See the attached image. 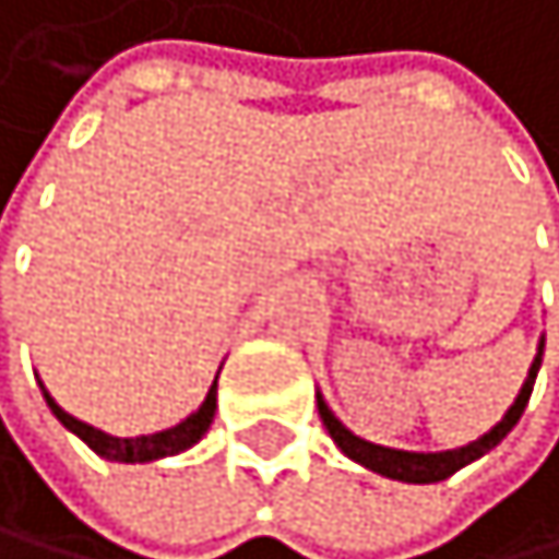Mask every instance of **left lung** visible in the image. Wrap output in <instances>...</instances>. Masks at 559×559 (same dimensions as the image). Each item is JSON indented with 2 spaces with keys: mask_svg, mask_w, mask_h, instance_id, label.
<instances>
[{
  "mask_svg": "<svg viewBox=\"0 0 559 559\" xmlns=\"http://www.w3.org/2000/svg\"><path fill=\"white\" fill-rule=\"evenodd\" d=\"M543 364V340H539V350H536V360L530 367V378L526 384H522V392L515 395V402L509 405V412L501 416L498 426H491L481 440H474L461 450H440V453H412V450H392V447H378V443H367L360 437H354V432L343 426L330 405L322 402V395H316L319 402V419L322 426L330 429L333 443L350 456V461L364 464L367 471H374L381 477H392V481H408V485H432V481H443V477L456 474L461 467H467L471 461H477V456H485L488 450H495L501 440L509 437L512 426L522 419V412H526V402L533 395V384H536V371Z\"/></svg>",
  "mask_w": 559,
  "mask_h": 559,
  "instance_id": "left-lung-1",
  "label": "left lung"
}]
</instances>
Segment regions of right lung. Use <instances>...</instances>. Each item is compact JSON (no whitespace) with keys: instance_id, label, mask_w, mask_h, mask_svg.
<instances>
[{"instance_id":"1","label":"right lung","mask_w":559,"mask_h":559,"mask_svg":"<svg viewBox=\"0 0 559 559\" xmlns=\"http://www.w3.org/2000/svg\"><path fill=\"white\" fill-rule=\"evenodd\" d=\"M219 378V374H216ZM44 388V384H40ZM44 399L50 405V412L58 416V423L64 429H71L78 440H85L98 456H106V461H119V464H143V461H160V456H175L188 447H195L209 426H212V416H216V381H212L209 388V395L205 402L188 416L185 423L171 426V429H160V432H151V437H127V440H119V437H109V432L103 429H95L82 419H74L68 416V412L50 399V392L44 388Z\"/></svg>"}]
</instances>
